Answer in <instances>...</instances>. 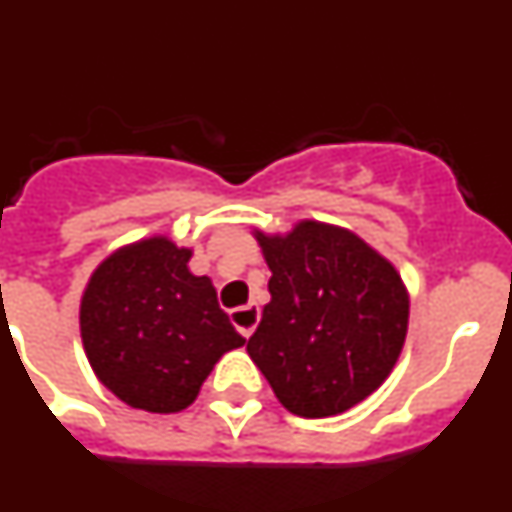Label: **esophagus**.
I'll list each match as a JSON object with an SVG mask.
<instances>
[{
	"instance_id": "esophagus-1",
	"label": "esophagus",
	"mask_w": 512,
	"mask_h": 512,
	"mask_svg": "<svg viewBox=\"0 0 512 512\" xmlns=\"http://www.w3.org/2000/svg\"><path fill=\"white\" fill-rule=\"evenodd\" d=\"M259 320H261V310L259 305H253V302L230 310V323L235 325V330H238L243 338H251V333L256 330Z\"/></svg>"
}]
</instances>
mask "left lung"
Returning a JSON list of instances; mask_svg holds the SVG:
<instances>
[{"instance_id": "8db88e82", "label": "left lung", "mask_w": 512, "mask_h": 512, "mask_svg": "<svg viewBox=\"0 0 512 512\" xmlns=\"http://www.w3.org/2000/svg\"><path fill=\"white\" fill-rule=\"evenodd\" d=\"M271 302L248 356L289 413L354 408L392 372L408 333V292L395 266L348 230L300 223L259 235Z\"/></svg>"}]
</instances>
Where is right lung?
<instances>
[{
	"label": "right lung",
	"instance_id": "obj_1",
	"mask_svg": "<svg viewBox=\"0 0 512 512\" xmlns=\"http://www.w3.org/2000/svg\"><path fill=\"white\" fill-rule=\"evenodd\" d=\"M192 251L148 238L112 253L81 300V341L99 382L148 413L192 405L217 359L246 343Z\"/></svg>",
	"mask_w": 512,
	"mask_h": 512
}]
</instances>
